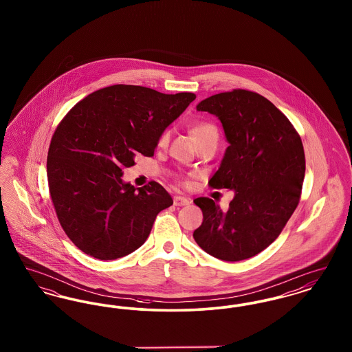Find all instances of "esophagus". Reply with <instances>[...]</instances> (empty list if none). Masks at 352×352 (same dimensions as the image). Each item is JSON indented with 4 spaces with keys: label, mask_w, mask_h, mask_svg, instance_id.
<instances>
[{
    "label": "esophagus",
    "mask_w": 352,
    "mask_h": 352,
    "mask_svg": "<svg viewBox=\"0 0 352 352\" xmlns=\"http://www.w3.org/2000/svg\"><path fill=\"white\" fill-rule=\"evenodd\" d=\"M190 203H191V201H190L188 198H186V197H174V204L178 206V207L187 206V204H190Z\"/></svg>",
    "instance_id": "esophagus-1"
}]
</instances>
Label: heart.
<instances>
[{
    "mask_svg": "<svg viewBox=\"0 0 352 352\" xmlns=\"http://www.w3.org/2000/svg\"><path fill=\"white\" fill-rule=\"evenodd\" d=\"M188 131H190V134H191V137H192V140L195 141L197 145H199L201 142H215V144L218 142V126L211 121H207V120L195 121L190 125ZM168 140V132H164L158 140V144L161 146H164V145H166Z\"/></svg>",
    "mask_w": 352,
    "mask_h": 352,
    "instance_id": "1",
    "label": "heart"
}]
</instances>
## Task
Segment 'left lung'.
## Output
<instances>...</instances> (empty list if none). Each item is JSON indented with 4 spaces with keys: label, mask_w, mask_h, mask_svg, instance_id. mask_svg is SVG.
<instances>
[{
    "label": "left lung",
    "mask_w": 352,
    "mask_h": 352,
    "mask_svg": "<svg viewBox=\"0 0 352 352\" xmlns=\"http://www.w3.org/2000/svg\"><path fill=\"white\" fill-rule=\"evenodd\" d=\"M197 109L215 115L230 142L208 186L234 190V198L226 212L212 199L197 198L203 221L192 236L219 260L250 258L278 237L300 203L301 137L273 102L248 89L210 96Z\"/></svg>",
    "instance_id": "left-lung-1"
}]
</instances>
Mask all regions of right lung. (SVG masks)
<instances>
[{
	"mask_svg": "<svg viewBox=\"0 0 352 352\" xmlns=\"http://www.w3.org/2000/svg\"><path fill=\"white\" fill-rule=\"evenodd\" d=\"M116 84L75 104L58 124L47 154V181L58 220L85 254L116 260L140 248L157 215L173 204L155 181L135 188L122 170L138 154L153 157L158 140L191 101Z\"/></svg>",
	"mask_w": 352,
	"mask_h": 352,
	"instance_id": "1",
	"label": "right lung"
}]
</instances>
